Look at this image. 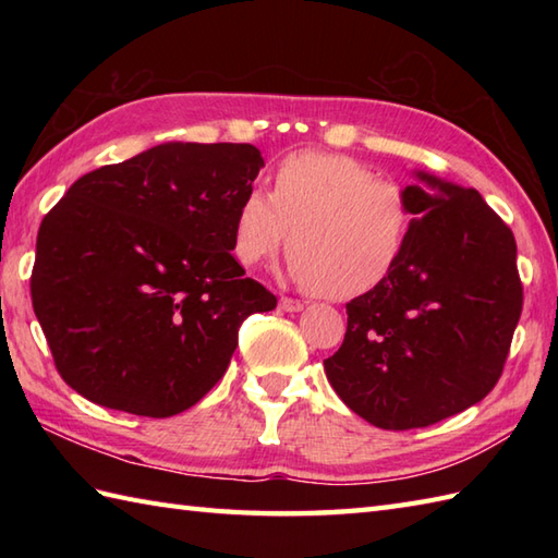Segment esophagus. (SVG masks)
Masks as SVG:
<instances>
[{
	"instance_id": "obj_1",
	"label": "esophagus",
	"mask_w": 558,
	"mask_h": 558,
	"mask_svg": "<svg viewBox=\"0 0 558 558\" xmlns=\"http://www.w3.org/2000/svg\"><path fill=\"white\" fill-rule=\"evenodd\" d=\"M280 310L282 312H302L304 304L298 300H290V298H280Z\"/></svg>"
}]
</instances>
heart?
Returning a JSON list of instances; mask_svg holds the SVG:
<instances>
[{"label": "heart", "instance_id": "heart-1", "mask_svg": "<svg viewBox=\"0 0 558 558\" xmlns=\"http://www.w3.org/2000/svg\"><path fill=\"white\" fill-rule=\"evenodd\" d=\"M410 228V198L400 184L376 180L354 158L300 150L278 165L272 194L246 189L234 213L232 252L240 264L258 266L290 236L288 276L324 298L350 300L386 280Z\"/></svg>", "mask_w": 558, "mask_h": 558}]
</instances>
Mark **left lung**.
Wrapping results in <instances>:
<instances>
[{
	"mask_svg": "<svg viewBox=\"0 0 558 558\" xmlns=\"http://www.w3.org/2000/svg\"><path fill=\"white\" fill-rule=\"evenodd\" d=\"M405 186L412 228L386 280L348 304L324 360L342 402L381 429H417L496 386L523 310L515 236L475 189L424 170Z\"/></svg>",
	"mask_w": 558,
	"mask_h": 558,
	"instance_id": "left-lung-1",
	"label": "left lung"
}]
</instances>
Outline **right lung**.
I'll return each mask as SVG.
<instances>
[{
	"mask_svg": "<svg viewBox=\"0 0 558 558\" xmlns=\"http://www.w3.org/2000/svg\"><path fill=\"white\" fill-rule=\"evenodd\" d=\"M260 168L252 144L168 141L78 177L47 213L31 298L76 393L172 417L220 381L244 318L278 304L232 256Z\"/></svg>",
	"mask_w": 558,
	"mask_h": 558,
	"instance_id": "obj_1",
	"label": "right lung"
}]
</instances>
